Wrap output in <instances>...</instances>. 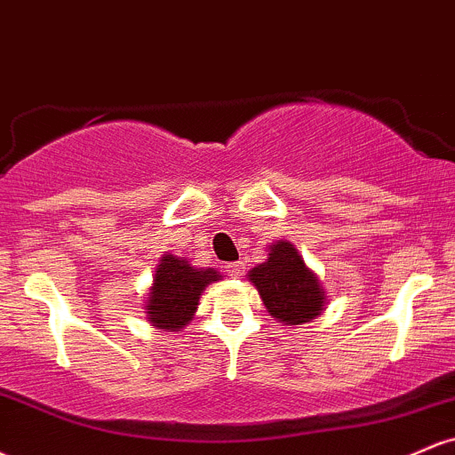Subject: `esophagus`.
<instances>
[{
  "label": "esophagus",
  "mask_w": 455,
  "mask_h": 455,
  "mask_svg": "<svg viewBox=\"0 0 455 455\" xmlns=\"http://www.w3.org/2000/svg\"><path fill=\"white\" fill-rule=\"evenodd\" d=\"M227 274L233 275V278L242 275L243 274V263H242V260H237V263H228L227 265Z\"/></svg>",
  "instance_id": "obj_1"
}]
</instances>
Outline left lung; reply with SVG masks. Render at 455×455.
Masks as SVG:
<instances>
[{
  "mask_svg": "<svg viewBox=\"0 0 455 455\" xmlns=\"http://www.w3.org/2000/svg\"><path fill=\"white\" fill-rule=\"evenodd\" d=\"M260 299L275 321L301 325L312 321L325 307V289L291 242L269 245V257L248 274Z\"/></svg>",
  "mask_w": 455,
  "mask_h": 455,
  "instance_id": "8db88e82",
  "label": "left lung"
}]
</instances>
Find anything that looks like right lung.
<instances>
[{
	"instance_id": "right-lung-1",
	"label": "right lung",
	"mask_w": 455,
	"mask_h": 455,
	"mask_svg": "<svg viewBox=\"0 0 455 455\" xmlns=\"http://www.w3.org/2000/svg\"><path fill=\"white\" fill-rule=\"evenodd\" d=\"M220 278V271L196 269L186 259L162 254L145 299V315L154 327L177 331L192 321L205 286Z\"/></svg>"
}]
</instances>
